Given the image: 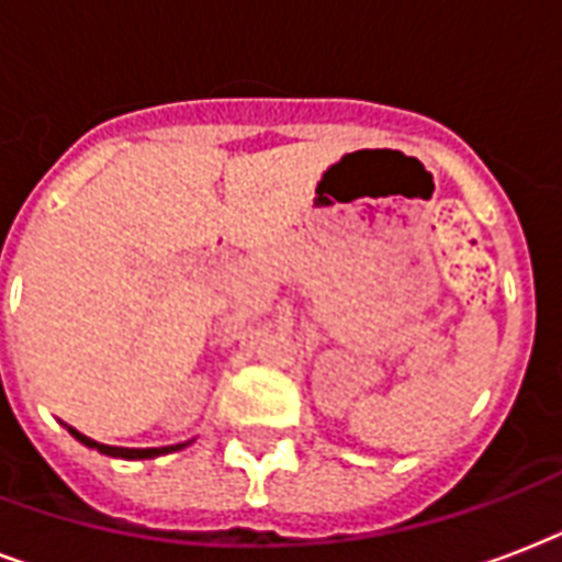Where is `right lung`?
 Listing matches in <instances>:
<instances>
[{
  "instance_id": "obj_1",
  "label": "right lung",
  "mask_w": 562,
  "mask_h": 562,
  "mask_svg": "<svg viewBox=\"0 0 562 562\" xmlns=\"http://www.w3.org/2000/svg\"><path fill=\"white\" fill-rule=\"evenodd\" d=\"M69 434L78 439V442H85L87 448H95V451H102V454H111V458H125V460H149L158 458V454H169V451H178L181 446H167V448H114V446H102V442H95V439L85 437V434H78L76 428H69Z\"/></svg>"
}]
</instances>
